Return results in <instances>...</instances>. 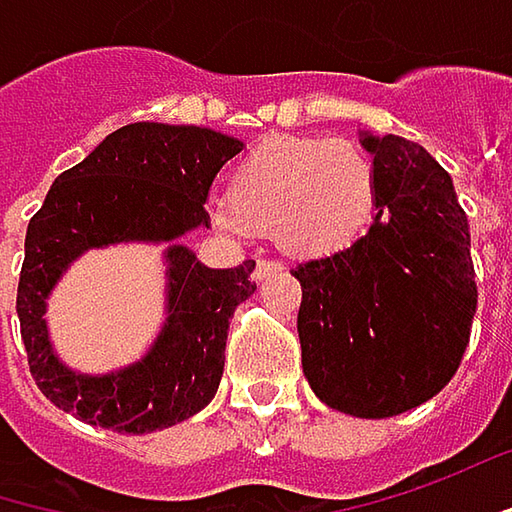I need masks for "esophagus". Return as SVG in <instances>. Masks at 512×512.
Returning <instances> with one entry per match:
<instances>
[{"label":"esophagus","instance_id":"obj_1","mask_svg":"<svg viewBox=\"0 0 512 512\" xmlns=\"http://www.w3.org/2000/svg\"><path fill=\"white\" fill-rule=\"evenodd\" d=\"M284 269V263L281 260H269V257H260L255 266V278L257 281H263V278H269V275H275V272H281Z\"/></svg>","mask_w":512,"mask_h":512}]
</instances>
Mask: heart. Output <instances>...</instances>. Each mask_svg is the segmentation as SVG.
<instances>
[{"mask_svg": "<svg viewBox=\"0 0 512 512\" xmlns=\"http://www.w3.org/2000/svg\"><path fill=\"white\" fill-rule=\"evenodd\" d=\"M214 220L228 234H278L298 257L342 255L379 220V167L353 141L269 138L231 170Z\"/></svg>", "mask_w": 512, "mask_h": 512, "instance_id": "1", "label": "heart"}]
</instances>
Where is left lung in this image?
<instances>
[{"mask_svg":"<svg viewBox=\"0 0 512 512\" xmlns=\"http://www.w3.org/2000/svg\"><path fill=\"white\" fill-rule=\"evenodd\" d=\"M359 141L379 167L374 231L292 275L310 388L336 411L379 420L423 406L455 376L478 286L449 173L408 138L362 133Z\"/></svg>","mask_w":512,"mask_h":512,"instance_id":"1","label":"left lung"}]
</instances>
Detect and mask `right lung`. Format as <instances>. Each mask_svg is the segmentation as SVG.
<instances>
[{"label": "right lung", "mask_w": 512, "mask_h": 512, "mask_svg": "<svg viewBox=\"0 0 512 512\" xmlns=\"http://www.w3.org/2000/svg\"><path fill=\"white\" fill-rule=\"evenodd\" d=\"M243 141L194 124L138 121L109 136L63 170L25 234L16 316L28 368L63 411L121 435L176 426L208 406L226 365L228 318L257 286L255 260L208 269L179 243L208 228L205 199L214 176ZM167 242L166 312L157 342L127 369L72 372L47 339L45 301L65 269L89 248Z\"/></svg>", "instance_id": "add662e5"}]
</instances>
